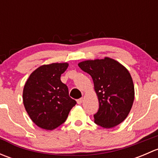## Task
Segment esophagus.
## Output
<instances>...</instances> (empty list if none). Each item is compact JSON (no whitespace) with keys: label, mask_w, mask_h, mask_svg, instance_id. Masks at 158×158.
<instances>
[{"label":"esophagus","mask_w":158,"mask_h":158,"mask_svg":"<svg viewBox=\"0 0 158 158\" xmlns=\"http://www.w3.org/2000/svg\"><path fill=\"white\" fill-rule=\"evenodd\" d=\"M83 101H84V98H81L77 100V103L78 104H82V103L83 102Z\"/></svg>","instance_id":"esophagus-1"}]
</instances>
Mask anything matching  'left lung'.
<instances>
[{
    "instance_id": "1",
    "label": "left lung",
    "mask_w": 158,
    "mask_h": 158,
    "mask_svg": "<svg viewBox=\"0 0 158 158\" xmlns=\"http://www.w3.org/2000/svg\"><path fill=\"white\" fill-rule=\"evenodd\" d=\"M78 66L93 80L99 104L98 112L94 114L95 123L105 128L122 123L135 99V86L128 70L110 57L85 60Z\"/></svg>"
}]
</instances>
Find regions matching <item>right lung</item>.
Returning a JSON list of instances; mask_svg holds the SVG:
<instances>
[{"label": "right lung", "instance_id": "add662e5", "mask_svg": "<svg viewBox=\"0 0 158 158\" xmlns=\"http://www.w3.org/2000/svg\"><path fill=\"white\" fill-rule=\"evenodd\" d=\"M68 63L43 65L26 81L23 102L30 119L39 128L48 131L56 128L66 120L76 102L69 95L67 86L60 76Z\"/></svg>", "mask_w": 158, "mask_h": 158}]
</instances>
